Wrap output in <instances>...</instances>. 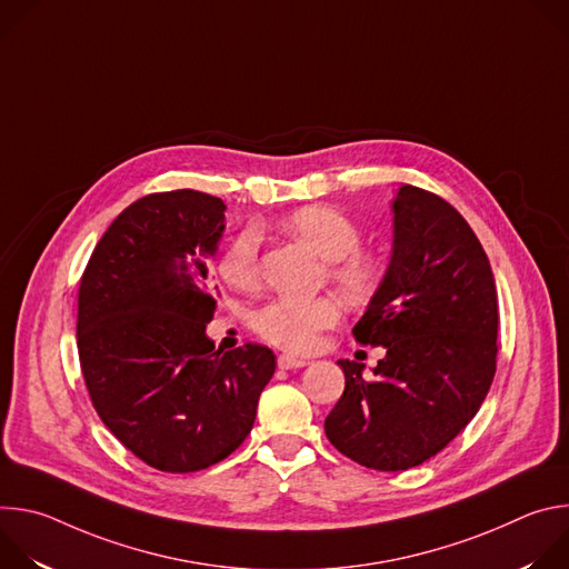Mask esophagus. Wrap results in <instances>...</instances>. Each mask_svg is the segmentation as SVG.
<instances>
[{"label":"esophagus","mask_w":569,"mask_h":569,"mask_svg":"<svg viewBox=\"0 0 569 569\" xmlns=\"http://www.w3.org/2000/svg\"><path fill=\"white\" fill-rule=\"evenodd\" d=\"M308 362L301 360V358H295V356H288V353H281L277 358V367L279 369H299V367H306Z\"/></svg>","instance_id":"34e87169"}]
</instances>
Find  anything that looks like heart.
Masks as SVG:
<instances>
[{"label": "heart", "mask_w": 569, "mask_h": 569, "mask_svg": "<svg viewBox=\"0 0 569 569\" xmlns=\"http://www.w3.org/2000/svg\"><path fill=\"white\" fill-rule=\"evenodd\" d=\"M283 227L306 240L327 259V277L351 303H367L380 288L385 268L378 257L358 250L362 233L358 224L336 207L308 204L290 211ZM218 272L236 290H254L261 281V231L254 224L242 227L218 261ZM342 308L336 297L321 295L310 301L272 299L254 317V331L270 345L308 353L317 347L319 333L336 327Z\"/></svg>", "instance_id": "b5f03b06"}]
</instances>
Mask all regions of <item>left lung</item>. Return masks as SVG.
Wrapping results in <instances>:
<instances>
[{"label": "left lung", "mask_w": 569, "mask_h": 569, "mask_svg": "<svg viewBox=\"0 0 569 569\" xmlns=\"http://www.w3.org/2000/svg\"><path fill=\"white\" fill-rule=\"evenodd\" d=\"M498 292L489 257L443 198L405 184L393 200V254L360 345L385 347L373 378L340 360L345 393L329 441L373 470H408L441 452L477 415L498 360Z\"/></svg>", "instance_id": "1"}]
</instances>
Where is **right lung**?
<instances>
[{
    "mask_svg": "<svg viewBox=\"0 0 569 569\" xmlns=\"http://www.w3.org/2000/svg\"><path fill=\"white\" fill-rule=\"evenodd\" d=\"M224 202L193 189L150 193L108 227L78 286L76 345L92 405L143 463L196 472L250 435L274 353L216 351L209 257Z\"/></svg>",
    "mask_w": 569,
    "mask_h": 569,
    "instance_id": "obj_1",
    "label": "right lung"
}]
</instances>
